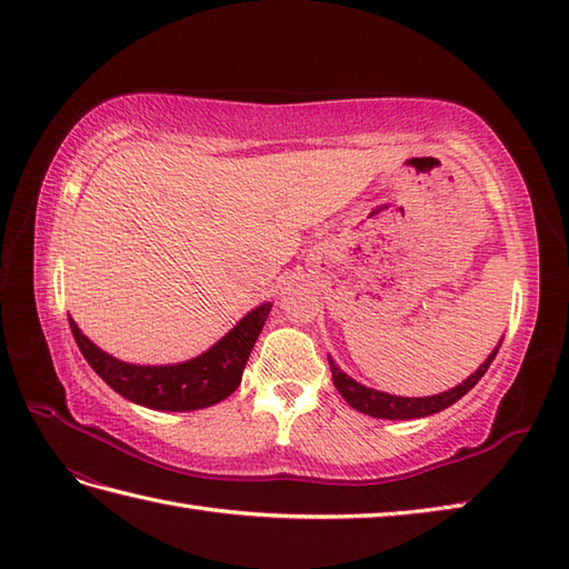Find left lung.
Wrapping results in <instances>:
<instances>
[{
	"label": "left lung",
	"instance_id": "obj_1",
	"mask_svg": "<svg viewBox=\"0 0 569 569\" xmlns=\"http://www.w3.org/2000/svg\"><path fill=\"white\" fill-rule=\"evenodd\" d=\"M499 350V348H497ZM497 350L489 352V358L479 365V370L475 375L467 377V380L458 387H452L450 391H443V395H433V397H395V395H385V391H377L370 387H362L360 382L352 380L343 370L336 368V362L328 358V365H331V375H333V385L340 391L352 409L360 413H368L372 419H421V416H431L448 409L450 403H456L458 399H462L467 391H470L482 375L487 372V368L491 365V360L497 358Z\"/></svg>",
	"mask_w": 569,
	"mask_h": 569
}]
</instances>
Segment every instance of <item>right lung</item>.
<instances>
[{
	"label": "right lung",
	"mask_w": 569,
	"mask_h": 569,
	"mask_svg": "<svg viewBox=\"0 0 569 569\" xmlns=\"http://www.w3.org/2000/svg\"><path fill=\"white\" fill-rule=\"evenodd\" d=\"M270 309L272 305H260L199 358L166 368L121 362L99 350L72 319L70 328L84 360L121 397L158 411H194L226 399L241 385L248 356Z\"/></svg>",
	"instance_id": "right-lung-1"
}]
</instances>
